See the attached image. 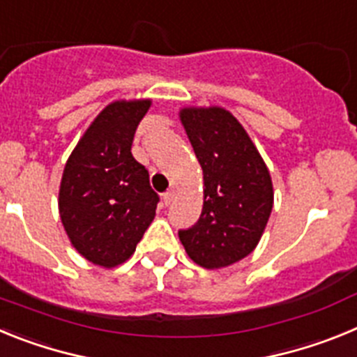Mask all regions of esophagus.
I'll use <instances>...</instances> for the list:
<instances>
[{"mask_svg":"<svg viewBox=\"0 0 357 357\" xmlns=\"http://www.w3.org/2000/svg\"><path fill=\"white\" fill-rule=\"evenodd\" d=\"M162 200H164V204H166V206H169V204L175 200V189H168V191L162 195Z\"/></svg>","mask_w":357,"mask_h":357,"instance_id":"esophagus-1","label":"esophagus"}]
</instances>
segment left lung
<instances>
[{
  "mask_svg": "<svg viewBox=\"0 0 357 357\" xmlns=\"http://www.w3.org/2000/svg\"><path fill=\"white\" fill-rule=\"evenodd\" d=\"M181 121L204 172V207L178 238L200 266H229L247 257L263 236L273 207L272 176L229 110L188 107Z\"/></svg>",
  "mask_w": 357,
  "mask_h": 357,
  "instance_id": "obj_1",
  "label": "left lung"
}]
</instances>
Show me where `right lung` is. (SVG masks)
<instances>
[{"instance_id":"add662e5","label":"right lung","mask_w":357,"mask_h":357,"mask_svg":"<svg viewBox=\"0 0 357 357\" xmlns=\"http://www.w3.org/2000/svg\"><path fill=\"white\" fill-rule=\"evenodd\" d=\"M150 100L110 103L71 151L59 191V213L71 245L103 268L125 263L155 216L159 195L132 155Z\"/></svg>"}]
</instances>
